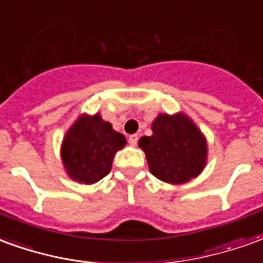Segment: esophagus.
Instances as JSON below:
<instances>
[{
    "mask_svg": "<svg viewBox=\"0 0 263 263\" xmlns=\"http://www.w3.org/2000/svg\"><path fill=\"white\" fill-rule=\"evenodd\" d=\"M138 139H139V138H138L137 134H135V135H129V138H128V142H129L131 146H135V145L138 143Z\"/></svg>",
    "mask_w": 263,
    "mask_h": 263,
    "instance_id": "1",
    "label": "esophagus"
}]
</instances>
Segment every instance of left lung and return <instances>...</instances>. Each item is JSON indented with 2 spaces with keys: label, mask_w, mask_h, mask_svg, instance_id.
I'll return each instance as SVG.
<instances>
[{
  "label": "left lung",
  "mask_w": 263,
  "mask_h": 263,
  "mask_svg": "<svg viewBox=\"0 0 263 263\" xmlns=\"http://www.w3.org/2000/svg\"><path fill=\"white\" fill-rule=\"evenodd\" d=\"M152 135L139 139L151 173L171 184L190 182L207 162V141L197 125L183 112L159 114L152 122Z\"/></svg>",
  "instance_id": "8db88e82"
}]
</instances>
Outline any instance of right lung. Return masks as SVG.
I'll list each match as a JSON object with an SVG mask.
<instances>
[{"mask_svg": "<svg viewBox=\"0 0 263 263\" xmlns=\"http://www.w3.org/2000/svg\"><path fill=\"white\" fill-rule=\"evenodd\" d=\"M125 143V137L114 131L101 115L83 114L63 138V166L74 182L97 183L108 175L115 154Z\"/></svg>", "mask_w": 263, "mask_h": 263, "instance_id": "right-lung-1", "label": "right lung"}]
</instances>
